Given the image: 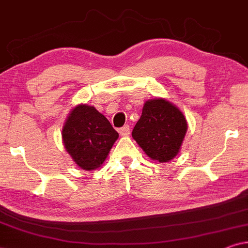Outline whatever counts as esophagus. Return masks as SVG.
<instances>
[{
    "label": "esophagus",
    "mask_w": 248,
    "mask_h": 248,
    "mask_svg": "<svg viewBox=\"0 0 248 248\" xmlns=\"http://www.w3.org/2000/svg\"><path fill=\"white\" fill-rule=\"evenodd\" d=\"M118 132H120L122 137H128V135H130V126H128V125H124L123 127L120 128Z\"/></svg>",
    "instance_id": "1"
}]
</instances>
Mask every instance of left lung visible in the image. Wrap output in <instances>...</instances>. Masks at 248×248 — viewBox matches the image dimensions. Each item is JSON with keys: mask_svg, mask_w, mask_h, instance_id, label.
<instances>
[{"mask_svg": "<svg viewBox=\"0 0 248 248\" xmlns=\"http://www.w3.org/2000/svg\"><path fill=\"white\" fill-rule=\"evenodd\" d=\"M186 131L182 111L170 101L155 98L144 103L132 137L152 160L168 162L178 155Z\"/></svg>", "mask_w": 248, "mask_h": 248, "instance_id": "1", "label": "left lung"}]
</instances>
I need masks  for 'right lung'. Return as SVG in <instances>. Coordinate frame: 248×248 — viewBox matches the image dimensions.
Segmentation results:
<instances>
[{"mask_svg":"<svg viewBox=\"0 0 248 248\" xmlns=\"http://www.w3.org/2000/svg\"><path fill=\"white\" fill-rule=\"evenodd\" d=\"M63 143L73 161L84 170H94L106 160L118 133L93 106L78 105L62 130Z\"/></svg>","mask_w":248,"mask_h":248,"instance_id":"add662e5","label":"right lung"}]
</instances>
